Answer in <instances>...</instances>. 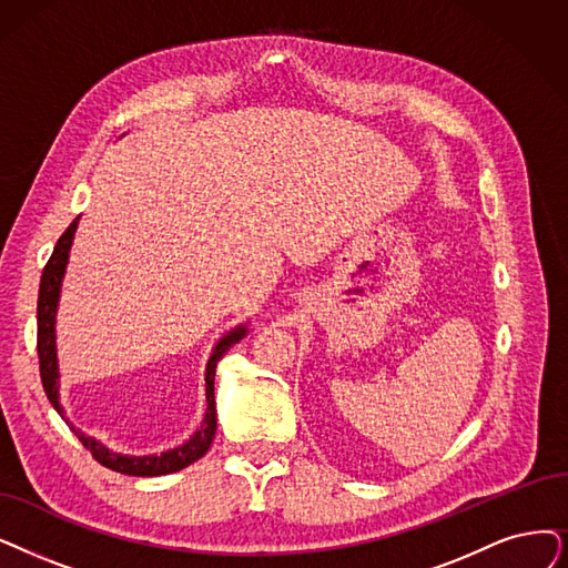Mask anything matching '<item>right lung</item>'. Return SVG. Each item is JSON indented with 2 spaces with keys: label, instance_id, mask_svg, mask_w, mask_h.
<instances>
[{
  "label": "right lung",
  "instance_id": "add662e5",
  "mask_svg": "<svg viewBox=\"0 0 568 568\" xmlns=\"http://www.w3.org/2000/svg\"><path fill=\"white\" fill-rule=\"evenodd\" d=\"M79 219H74L67 229L53 254L43 267L41 275V284H39V303H37V352H39V373H41V384L43 392H47L51 405L62 415V407L58 400V356H55V310H58V298H60V284H62V275L67 267V258H70V246L74 240V231H77ZM246 328H235L233 333H229L225 337H221V343L214 347L210 363H207V375H205V384H207V413H205V422L195 430L193 438L189 443H184L181 447H174L170 452H163L161 457H123L116 455V452H109L104 445H100L98 440L83 436L81 430L74 434L79 436V440L83 443V447L93 455L95 462H100L102 466L123 473V475H138V478H153V475H168L174 470L186 468L189 464L197 462L205 452L210 449L214 434H216V403H214V375H216V363L219 358L231 349V345H235L237 339H242Z\"/></svg>",
  "mask_w": 568,
  "mask_h": 568
}]
</instances>
